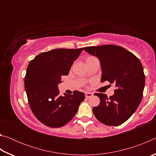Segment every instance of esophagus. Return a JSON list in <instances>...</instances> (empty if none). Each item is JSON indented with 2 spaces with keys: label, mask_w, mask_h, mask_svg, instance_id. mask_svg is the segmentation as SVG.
Wrapping results in <instances>:
<instances>
[{
  "label": "esophagus",
  "mask_w": 156,
  "mask_h": 156,
  "mask_svg": "<svg viewBox=\"0 0 156 156\" xmlns=\"http://www.w3.org/2000/svg\"><path fill=\"white\" fill-rule=\"evenodd\" d=\"M93 94L92 93H90V92H86L85 93V97L87 98H91L93 96Z\"/></svg>",
  "instance_id": "1"
}]
</instances>
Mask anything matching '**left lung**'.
<instances>
[{"label":"left lung","instance_id":"1","mask_svg":"<svg viewBox=\"0 0 156 156\" xmlns=\"http://www.w3.org/2000/svg\"><path fill=\"white\" fill-rule=\"evenodd\" d=\"M84 50L99 59L102 69L101 82L109 81L115 87L114 94L96 93L100 102L93 108L100 122L118 126L127 120L140 103L145 76L140 60L122 47L106 44L84 47Z\"/></svg>","mask_w":156,"mask_h":156}]
</instances>
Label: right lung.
I'll return each instance as SVG.
<instances>
[{
  "mask_svg": "<svg viewBox=\"0 0 156 156\" xmlns=\"http://www.w3.org/2000/svg\"><path fill=\"white\" fill-rule=\"evenodd\" d=\"M83 49H52L29 63L25 77L29 104L37 119L47 126L61 127L72 120L84 99V94L78 91L60 96L58 87Z\"/></svg>",
  "mask_w": 156,
  "mask_h": 156,
  "instance_id": "right-lung-1",
  "label": "right lung"
}]
</instances>
